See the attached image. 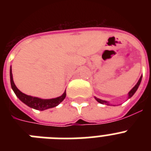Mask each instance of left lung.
<instances>
[{"label":"left lung","instance_id":"obj_1","mask_svg":"<svg viewBox=\"0 0 151 151\" xmlns=\"http://www.w3.org/2000/svg\"><path fill=\"white\" fill-rule=\"evenodd\" d=\"M141 78H142V76H141V77H140L139 80H138V82H137V84H136L135 85H134V87L133 88L132 90L130 91L129 92V98H130V97H132L133 95H134V94L136 92V91L138 90V86L140 85V84H141ZM96 99V101H97V102H99L100 104H106V105H110V104H109V102H107V101H103V100H101L99 99V98H97V97H94Z\"/></svg>","mask_w":151,"mask_h":151}]
</instances>
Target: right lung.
<instances>
[{"instance_id":"right-lung-1","label":"right lung","mask_w":151,"mask_h":151,"mask_svg":"<svg viewBox=\"0 0 151 151\" xmlns=\"http://www.w3.org/2000/svg\"><path fill=\"white\" fill-rule=\"evenodd\" d=\"M10 84H11L12 89L13 90L16 95L17 96L19 99L22 102H23L25 104L29 106V107L38 110H47L49 108L55 107L57 105L60 104L66 97V91H64L63 94L61 96L56 98H52V99H41L38 97H32V96L27 95V94H24L22 92L19 90L17 88V86L14 84L13 79V74H12V69L10 67Z\"/></svg>"}]
</instances>
